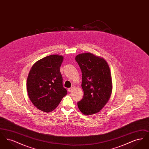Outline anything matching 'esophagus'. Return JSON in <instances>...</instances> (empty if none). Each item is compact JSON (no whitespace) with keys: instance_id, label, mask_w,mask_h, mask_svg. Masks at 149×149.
<instances>
[{"instance_id":"1","label":"esophagus","mask_w":149,"mask_h":149,"mask_svg":"<svg viewBox=\"0 0 149 149\" xmlns=\"http://www.w3.org/2000/svg\"><path fill=\"white\" fill-rule=\"evenodd\" d=\"M74 88H75V86H72L71 88H69V89H68V91H69V92H71V91L74 89Z\"/></svg>"}]
</instances>
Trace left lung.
I'll return each mask as SVG.
<instances>
[{
    "label": "left lung",
    "instance_id": "obj_1",
    "mask_svg": "<svg viewBox=\"0 0 149 149\" xmlns=\"http://www.w3.org/2000/svg\"><path fill=\"white\" fill-rule=\"evenodd\" d=\"M82 72L83 99L78 102L81 113H97L104 107L111 97L112 82L106 61L91 53H83L75 57Z\"/></svg>",
    "mask_w": 149,
    "mask_h": 149
}]
</instances>
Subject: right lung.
<instances>
[{"label": "right lung", "instance_id": "add662e5", "mask_svg": "<svg viewBox=\"0 0 149 149\" xmlns=\"http://www.w3.org/2000/svg\"><path fill=\"white\" fill-rule=\"evenodd\" d=\"M63 59L58 55L45 57L33 64L29 72L27 80L29 98L43 112L54 111L67 94L60 71Z\"/></svg>", "mask_w": 149, "mask_h": 149}]
</instances>
